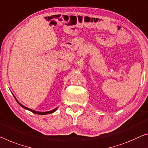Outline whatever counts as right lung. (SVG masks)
<instances>
[{"instance_id":"1","label":"right lung","mask_w":148,"mask_h":148,"mask_svg":"<svg viewBox=\"0 0 148 148\" xmlns=\"http://www.w3.org/2000/svg\"><path fill=\"white\" fill-rule=\"evenodd\" d=\"M14 96V95H13ZM14 98H15V100H16V101L17 102V103H18V104L21 106L22 107V108H23L24 109H25V110H29V111H30V112H32V113H34V114H38V115H46V114H52V113H53V112H54L55 111H56V110L58 109V107H56V108H54V110H51V111H48V112H37V111H35V110H31V109H30V108H26V107H25V106H23V104H22V103H20L18 101V100L16 98V97H15L14 96Z\"/></svg>"}]
</instances>
